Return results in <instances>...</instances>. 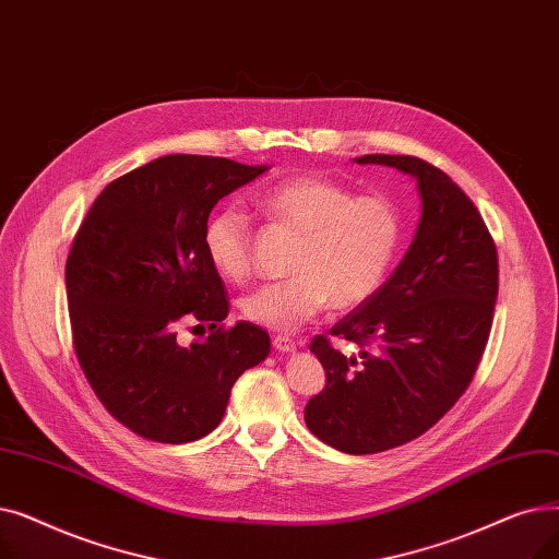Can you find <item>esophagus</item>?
Here are the masks:
<instances>
[{
	"instance_id": "esophagus-1",
	"label": "esophagus",
	"mask_w": 559,
	"mask_h": 559,
	"mask_svg": "<svg viewBox=\"0 0 559 559\" xmlns=\"http://www.w3.org/2000/svg\"><path fill=\"white\" fill-rule=\"evenodd\" d=\"M274 348L281 350V354H295V350L299 348L297 342H292L289 337H283V335H276L274 337Z\"/></svg>"
}]
</instances>
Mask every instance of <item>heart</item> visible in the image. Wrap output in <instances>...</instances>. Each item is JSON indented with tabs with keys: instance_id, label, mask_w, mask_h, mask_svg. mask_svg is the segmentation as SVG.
Segmentation results:
<instances>
[{
	"instance_id": "b5f03b06",
	"label": "heart",
	"mask_w": 559,
	"mask_h": 559,
	"mask_svg": "<svg viewBox=\"0 0 559 559\" xmlns=\"http://www.w3.org/2000/svg\"><path fill=\"white\" fill-rule=\"evenodd\" d=\"M272 222L299 233L289 272L295 278L264 283L242 297V314L258 326L297 333L329 304L350 310L385 283L401 247V217L385 197H356L321 176H292L258 197ZM213 267L242 281L253 264L251 222L238 205H224L203 228Z\"/></svg>"
}]
</instances>
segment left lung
Instances as JSON below:
<instances>
[{"mask_svg": "<svg viewBox=\"0 0 559 559\" xmlns=\"http://www.w3.org/2000/svg\"><path fill=\"white\" fill-rule=\"evenodd\" d=\"M358 165L394 167L417 181L421 217L413 245L376 295L344 314L310 350L326 388L306 405V426L348 455L413 442L464 394L489 340L498 295L491 235L451 176L415 156L367 154Z\"/></svg>", "mask_w": 559, "mask_h": 559, "instance_id": "obj_1", "label": "left lung"}]
</instances>
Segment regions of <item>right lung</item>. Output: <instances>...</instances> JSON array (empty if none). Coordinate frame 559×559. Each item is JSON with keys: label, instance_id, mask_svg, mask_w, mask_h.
Segmentation results:
<instances>
[{"label": "right lung", "instance_id": "add662e5", "mask_svg": "<svg viewBox=\"0 0 559 559\" xmlns=\"http://www.w3.org/2000/svg\"><path fill=\"white\" fill-rule=\"evenodd\" d=\"M267 165L174 154L108 183L87 211L66 264L79 365L108 413L140 437L186 444L213 432L247 369L270 356L251 321L217 329L228 314L224 283L205 255L215 203ZM216 331L190 347L183 320Z\"/></svg>", "mask_w": 559, "mask_h": 559}]
</instances>
